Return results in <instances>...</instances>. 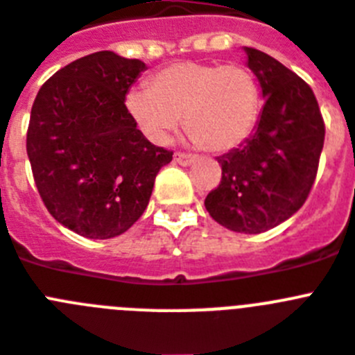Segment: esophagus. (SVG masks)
Returning a JSON list of instances; mask_svg holds the SVG:
<instances>
[{
  "label": "esophagus",
  "mask_w": 355,
  "mask_h": 355,
  "mask_svg": "<svg viewBox=\"0 0 355 355\" xmlns=\"http://www.w3.org/2000/svg\"><path fill=\"white\" fill-rule=\"evenodd\" d=\"M173 159H175L177 164H180V166H191L193 162H196V157L186 153H175L173 155Z\"/></svg>",
  "instance_id": "1"
}]
</instances>
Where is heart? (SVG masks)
<instances>
[{"instance_id": "heart-1", "label": "heart", "mask_w": 355, "mask_h": 355, "mask_svg": "<svg viewBox=\"0 0 355 355\" xmlns=\"http://www.w3.org/2000/svg\"><path fill=\"white\" fill-rule=\"evenodd\" d=\"M124 104L155 144H166L184 115L193 142L211 151H227L254 130L260 90L242 64L182 61L160 70L153 86L130 88Z\"/></svg>"}]
</instances>
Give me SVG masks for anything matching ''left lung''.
Segmentation results:
<instances>
[{
  "label": "left lung",
  "mask_w": 355,
  "mask_h": 355,
  "mask_svg": "<svg viewBox=\"0 0 355 355\" xmlns=\"http://www.w3.org/2000/svg\"><path fill=\"white\" fill-rule=\"evenodd\" d=\"M260 83L263 108L254 133L216 157L222 180L205 198L214 222L258 234L296 213L311 193L323 150L324 124L311 86L274 58L243 46Z\"/></svg>",
  "instance_id": "8db88e82"
}]
</instances>
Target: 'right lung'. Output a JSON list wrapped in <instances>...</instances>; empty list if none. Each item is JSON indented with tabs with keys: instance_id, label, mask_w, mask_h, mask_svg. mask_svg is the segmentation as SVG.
I'll list each match as a JSON object with an SVG mask.
<instances>
[{
	"instance_id": "right-lung-1",
	"label": "right lung",
	"mask_w": 355,
	"mask_h": 355,
	"mask_svg": "<svg viewBox=\"0 0 355 355\" xmlns=\"http://www.w3.org/2000/svg\"><path fill=\"white\" fill-rule=\"evenodd\" d=\"M146 68L110 50L90 53L55 71L32 106L26 153L37 191L53 218L85 238L126 233L173 159L137 130L124 104Z\"/></svg>"
}]
</instances>
